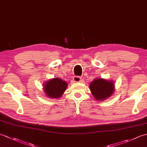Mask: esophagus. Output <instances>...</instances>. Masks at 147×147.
<instances>
[{"instance_id":"obj_1","label":"esophagus","mask_w":147,"mask_h":147,"mask_svg":"<svg viewBox=\"0 0 147 147\" xmlns=\"http://www.w3.org/2000/svg\"><path fill=\"white\" fill-rule=\"evenodd\" d=\"M81 80H82V78H81L80 76H74L73 78V81H74V82H75V83L80 82Z\"/></svg>"}]
</instances>
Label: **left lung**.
I'll use <instances>...</instances> for the list:
<instances>
[{
	"mask_svg": "<svg viewBox=\"0 0 147 147\" xmlns=\"http://www.w3.org/2000/svg\"><path fill=\"white\" fill-rule=\"evenodd\" d=\"M90 90L96 100L102 102L110 97L114 93L115 85L112 80L95 78L90 84Z\"/></svg>",
	"mask_w": 147,
	"mask_h": 147,
	"instance_id": "obj_1",
	"label": "left lung"
}]
</instances>
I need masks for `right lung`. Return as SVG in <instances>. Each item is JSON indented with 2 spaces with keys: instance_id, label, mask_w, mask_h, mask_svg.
<instances>
[{
  "instance_id": "1",
  "label": "right lung",
  "mask_w": 147,
  "mask_h": 147,
  "mask_svg": "<svg viewBox=\"0 0 147 147\" xmlns=\"http://www.w3.org/2000/svg\"><path fill=\"white\" fill-rule=\"evenodd\" d=\"M68 84L66 82L57 78L48 80L43 84V90L47 97L58 98L63 95Z\"/></svg>"
}]
</instances>
